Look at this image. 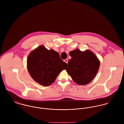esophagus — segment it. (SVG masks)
Returning <instances> with one entry per match:
<instances>
[{"label":"esophagus","mask_w":124,"mask_h":124,"mask_svg":"<svg viewBox=\"0 0 124 124\" xmlns=\"http://www.w3.org/2000/svg\"><path fill=\"white\" fill-rule=\"evenodd\" d=\"M64 61H65V62H66L67 63H68V59H66L64 60Z\"/></svg>","instance_id":"obj_1"}]
</instances>
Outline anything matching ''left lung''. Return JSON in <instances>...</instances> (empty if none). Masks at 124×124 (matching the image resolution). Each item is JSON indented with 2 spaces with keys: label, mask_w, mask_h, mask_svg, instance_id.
I'll use <instances>...</instances> for the list:
<instances>
[{
  "label": "left lung",
  "mask_w": 124,
  "mask_h": 124,
  "mask_svg": "<svg viewBox=\"0 0 124 124\" xmlns=\"http://www.w3.org/2000/svg\"><path fill=\"white\" fill-rule=\"evenodd\" d=\"M71 59L69 60L67 72L73 80L79 85H85L95 77L99 68L100 62L92 51L82 52L77 49L69 52Z\"/></svg>",
  "instance_id": "left-lung-1"
}]
</instances>
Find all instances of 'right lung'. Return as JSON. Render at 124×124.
Returning a JSON list of instances; mask_svg holds the SVG:
<instances>
[{"mask_svg":"<svg viewBox=\"0 0 124 124\" xmlns=\"http://www.w3.org/2000/svg\"><path fill=\"white\" fill-rule=\"evenodd\" d=\"M67 64L53 49L47 50L40 46L28 56L27 68L32 78L44 86H49L55 81L58 75L67 69Z\"/></svg>","mask_w":124,"mask_h":124,"instance_id":"obj_1","label":"right lung"}]
</instances>
